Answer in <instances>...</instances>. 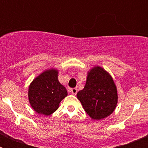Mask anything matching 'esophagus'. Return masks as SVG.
Wrapping results in <instances>:
<instances>
[{"instance_id": "1", "label": "esophagus", "mask_w": 148, "mask_h": 148, "mask_svg": "<svg viewBox=\"0 0 148 148\" xmlns=\"http://www.w3.org/2000/svg\"><path fill=\"white\" fill-rule=\"evenodd\" d=\"M70 92L73 94V95H76L77 92H78V89L77 88H73V89H70Z\"/></svg>"}]
</instances>
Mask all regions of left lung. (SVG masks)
<instances>
[{"mask_svg": "<svg viewBox=\"0 0 148 148\" xmlns=\"http://www.w3.org/2000/svg\"><path fill=\"white\" fill-rule=\"evenodd\" d=\"M77 98L86 113L95 120L109 116L118 103L117 89L113 78L99 66L88 72L85 86L77 93Z\"/></svg>", "mask_w": 148, "mask_h": 148, "instance_id": "obj_1", "label": "left lung"}]
</instances>
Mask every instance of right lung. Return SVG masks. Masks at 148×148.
Instances as JSON below:
<instances>
[{
	"mask_svg": "<svg viewBox=\"0 0 148 148\" xmlns=\"http://www.w3.org/2000/svg\"><path fill=\"white\" fill-rule=\"evenodd\" d=\"M58 72L49 69L43 72L30 84L28 90L29 101L38 114L49 116L59 107L67 95V91L58 79Z\"/></svg>",
	"mask_w": 148,
	"mask_h": 148,
	"instance_id": "1",
	"label": "right lung"
}]
</instances>
